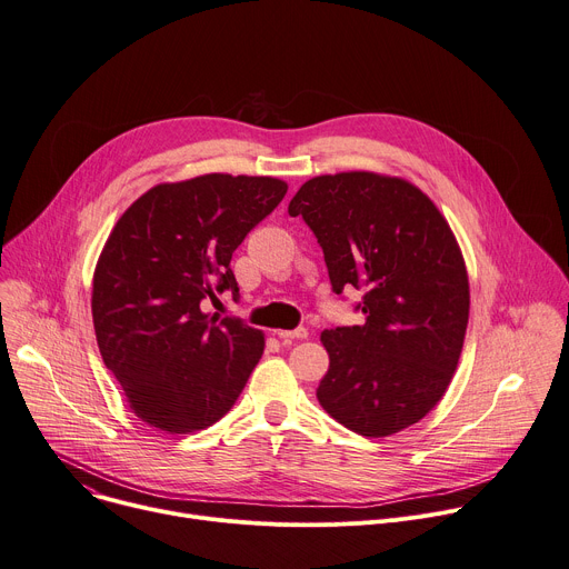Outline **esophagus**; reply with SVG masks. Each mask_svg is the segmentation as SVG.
Returning <instances> with one entry per match:
<instances>
[{"label": "esophagus", "mask_w": 569, "mask_h": 569, "mask_svg": "<svg viewBox=\"0 0 569 569\" xmlns=\"http://www.w3.org/2000/svg\"><path fill=\"white\" fill-rule=\"evenodd\" d=\"M281 340H286V342H290V340H301V338H308V331L303 329V327H299V329H295V331H286V329H277L274 331Z\"/></svg>", "instance_id": "obj_1"}]
</instances>
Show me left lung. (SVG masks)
<instances>
[{
    "mask_svg": "<svg viewBox=\"0 0 569 569\" xmlns=\"http://www.w3.org/2000/svg\"><path fill=\"white\" fill-rule=\"evenodd\" d=\"M322 244L333 290L363 288V327L320 340L318 401L366 438L420 422L445 397L470 318V281L438 206L401 177L351 170L308 179L290 199Z\"/></svg>",
    "mask_w": 569,
    "mask_h": 569,
    "instance_id": "8db88e82",
    "label": "left lung"
}]
</instances>
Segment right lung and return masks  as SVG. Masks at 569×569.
Returning <instances> with one entry per match:
<instances>
[{"instance_id": "obj_1", "label": "right lung", "mask_w": 569, "mask_h": 569, "mask_svg": "<svg viewBox=\"0 0 569 569\" xmlns=\"http://www.w3.org/2000/svg\"><path fill=\"white\" fill-rule=\"evenodd\" d=\"M288 183L201 174L159 183L116 222L92 277V325L104 366L136 418L194 433L227 416L263 353L261 329L203 311L238 283L231 256Z\"/></svg>"}]
</instances>
